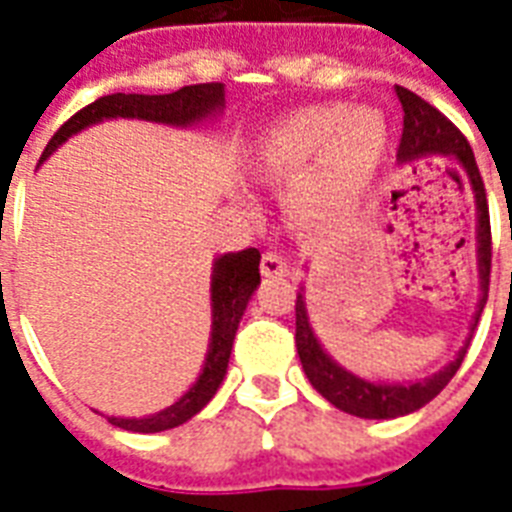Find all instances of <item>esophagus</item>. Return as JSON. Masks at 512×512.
Here are the masks:
<instances>
[{"mask_svg":"<svg viewBox=\"0 0 512 512\" xmlns=\"http://www.w3.org/2000/svg\"><path fill=\"white\" fill-rule=\"evenodd\" d=\"M260 271H263V276H289V265L281 252L268 249L263 255V263H260Z\"/></svg>","mask_w":512,"mask_h":512,"instance_id":"34e87169","label":"esophagus"}]
</instances>
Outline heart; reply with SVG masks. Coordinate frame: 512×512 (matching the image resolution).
<instances>
[{"instance_id": "obj_1", "label": "heart", "mask_w": 512, "mask_h": 512, "mask_svg": "<svg viewBox=\"0 0 512 512\" xmlns=\"http://www.w3.org/2000/svg\"><path fill=\"white\" fill-rule=\"evenodd\" d=\"M388 151V124L374 108L348 111L342 103L311 106L287 116L265 138V172L292 177L308 167L292 191V207L305 220L345 215L369 191Z\"/></svg>"}]
</instances>
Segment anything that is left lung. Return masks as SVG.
I'll return each instance as SVG.
<instances>
[{
	"mask_svg": "<svg viewBox=\"0 0 512 512\" xmlns=\"http://www.w3.org/2000/svg\"><path fill=\"white\" fill-rule=\"evenodd\" d=\"M396 95L404 108V132H401V143H398V159L401 162H412L425 154H444L454 156L462 164V170L468 175L473 193H476L478 207V268H481V303H478L476 321L470 332L478 327V316L484 311L486 297H489V273H492V225H489V201H486V188L478 172L476 156L470 148L468 138L446 119L441 111L425 103L420 95H414L406 87H396ZM295 342L297 356L303 361V369L308 380L321 396L327 398L329 404L337 409L364 420H393V417H404L409 412H417L420 406L441 393L449 385L457 369H460L462 358L468 353V345L460 350V356L454 358L452 364L444 366L441 372L428 377L425 382H414V385H385V382H366L356 374L345 372L337 366L332 358L324 353L316 335H313L311 324H308V313H305L303 295H297L295 303Z\"/></svg>",
	"mask_w": 512,
	"mask_h": 512,
	"instance_id": "left-lung-1",
	"label": "left lung"
}]
</instances>
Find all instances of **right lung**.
<instances>
[{"label": "right lung", "mask_w": 512, "mask_h": 512, "mask_svg": "<svg viewBox=\"0 0 512 512\" xmlns=\"http://www.w3.org/2000/svg\"><path fill=\"white\" fill-rule=\"evenodd\" d=\"M223 100L225 90L220 82L188 84V87H180L170 95H124V92L103 95L90 106H84L82 111H76L52 135L39 162H44L74 132L103 122V119L122 116V119H148V122L185 127V124L199 122L207 114L220 111ZM257 284H260V252L257 249L249 247L241 249V252L217 257L215 271H212V342H209L207 361H204V369H201L196 385L180 401L167 406L164 412L143 417V420L108 417V422L116 425V428L132 430V433H162V430L177 428V425L188 422L193 414H199L212 401L220 382H223L228 358H231L233 337H236V329H239V319L247 311L249 297L257 289Z\"/></svg>", "instance_id": "obj_1"}]
</instances>
